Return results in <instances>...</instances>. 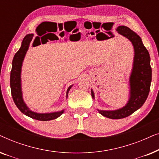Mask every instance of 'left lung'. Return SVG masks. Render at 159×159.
Returning <instances> with one entry per match:
<instances>
[{"label":"left lung","instance_id":"1","mask_svg":"<svg viewBox=\"0 0 159 159\" xmlns=\"http://www.w3.org/2000/svg\"><path fill=\"white\" fill-rule=\"evenodd\" d=\"M117 32L131 41L134 48V58L130 76V98L125 107L116 111H101L103 116L112 119H119L129 116L139 109L146 101L151 88L152 70L150 64V55L143 44L142 40L135 32L126 26H119ZM92 97L94 93L91 90Z\"/></svg>","mask_w":159,"mask_h":159}]
</instances>
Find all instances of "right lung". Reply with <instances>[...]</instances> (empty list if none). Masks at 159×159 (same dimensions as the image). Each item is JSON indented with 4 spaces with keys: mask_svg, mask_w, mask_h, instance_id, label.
<instances>
[{
    "mask_svg": "<svg viewBox=\"0 0 159 159\" xmlns=\"http://www.w3.org/2000/svg\"><path fill=\"white\" fill-rule=\"evenodd\" d=\"M33 38V34H27L21 43V46L18 51L16 52L13 58L12 61V69L11 71L10 76V86L11 90V95L13 100L17 108L20 110L21 113L25 114L26 116L31 117L32 119H36L39 121H49L53 120L60 116L63 113L64 110L61 111L51 113V114H38V113L32 111L27 108L25 102L23 101L22 95H21V68L22 62L25 58V56L27 53L30 43ZM71 86L69 87L66 92V97L68 96V93Z\"/></svg>",
    "mask_w": 159,
    "mask_h": 159,
    "instance_id": "right-lung-1",
    "label": "right lung"
}]
</instances>
